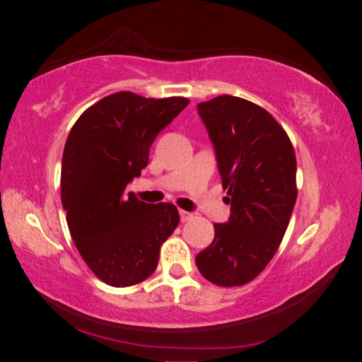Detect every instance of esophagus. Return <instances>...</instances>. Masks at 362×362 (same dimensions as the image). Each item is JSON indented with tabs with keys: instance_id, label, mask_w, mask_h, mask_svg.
I'll return each instance as SVG.
<instances>
[{
	"instance_id": "obj_1",
	"label": "esophagus",
	"mask_w": 362,
	"mask_h": 362,
	"mask_svg": "<svg viewBox=\"0 0 362 362\" xmlns=\"http://www.w3.org/2000/svg\"><path fill=\"white\" fill-rule=\"evenodd\" d=\"M179 214H180V220H182V222H188V220L193 218V214H192V212L179 211Z\"/></svg>"
}]
</instances>
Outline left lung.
Masks as SVG:
<instances>
[{"instance_id":"1","label":"left lung","mask_w":362,"mask_h":362,"mask_svg":"<svg viewBox=\"0 0 362 362\" xmlns=\"http://www.w3.org/2000/svg\"><path fill=\"white\" fill-rule=\"evenodd\" d=\"M216 150L231 214L196 267L222 287L247 284L276 254L297 199V161L286 131L267 110L233 95L198 103Z\"/></svg>"}]
</instances>
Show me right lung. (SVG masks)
Wrapping results in <instances>:
<instances>
[{
	"mask_svg": "<svg viewBox=\"0 0 362 362\" xmlns=\"http://www.w3.org/2000/svg\"><path fill=\"white\" fill-rule=\"evenodd\" d=\"M188 103L116 93L86 110L69 134L60 177L66 223L83 260L108 286L148 278L179 225L174 204H148L124 192L148 164L153 140Z\"/></svg>",
	"mask_w": 362,
	"mask_h": 362,
	"instance_id": "add662e5",
	"label": "right lung"
}]
</instances>
